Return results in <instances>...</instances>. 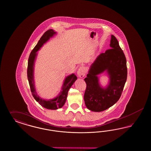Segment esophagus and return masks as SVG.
I'll use <instances>...</instances> for the list:
<instances>
[{
	"label": "esophagus",
	"instance_id": "obj_1",
	"mask_svg": "<svg viewBox=\"0 0 151 151\" xmlns=\"http://www.w3.org/2000/svg\"><path fill=\"white\" fill-rule=\"evenodd\" d=\"M77 74H78V77L82 78H83L85 76L86 74V69L85 68L81 66L79 69H78L77 71Z\"/></svg>",
	"mask_w": 151,
	"mask_h": 151
}]
</instances>
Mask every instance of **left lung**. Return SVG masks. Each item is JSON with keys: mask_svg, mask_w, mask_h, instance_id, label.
Listing matches in <instances>:
<instances>
[{"mask_svg": "<svg viewBox=\"0 0 151 151\" xmlns=\"http://www.w3.org/2000/svg\"><path fill=\"white\" fill-rule=\"evenodd\" d=\"M111 49L97 56L84 79L86 88L84 101L87 109L94 112L107 110L116 104L121 96L127 77L126 59L114 35H111ZM106 70L110 76L109 85L100 87L96 75Z\"/></svg>", "mask_w": 151, "mask_h": 151, "instance_id": "8db88e82", "label": "left lung"}]
</instances>
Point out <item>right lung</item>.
I'll list each match as a JSON object with an SVG mask.
<instances>
[{
    "label": "right lung",
    "mask_w": 151,
    "mask_h": 151,
    "mask_svg": "<svg viewBox=\"0 0 151 151\" xmlns=\"http://www.w3.org/2000/svg\"><path fill=\"white\" fill-rule=\"evenodd\" d=\"M56 32L52 29L48 30L46 31L41 37L40 40L38 41L37 45L34 47L33 50L32 51L28 59L27 63V76L30 90L32 92V95L35 100L39 102L40 105L43 106L44 108L49 110H57L59 108L62 107L64 106L66 98L68 96V93L70 88L73 85L74 82L77 79V77L75 75L72 74L66 78L64 85L63 87V90L60 92L59 95L54 99L50 100H45L41 99L37 95L35 91V88L34 87V60L36 58L37 55V51L39 50L42 45L47 41L50 37H52Z\"/></svg>",
    "instance_id": "add662e5"
}]
</instances>
